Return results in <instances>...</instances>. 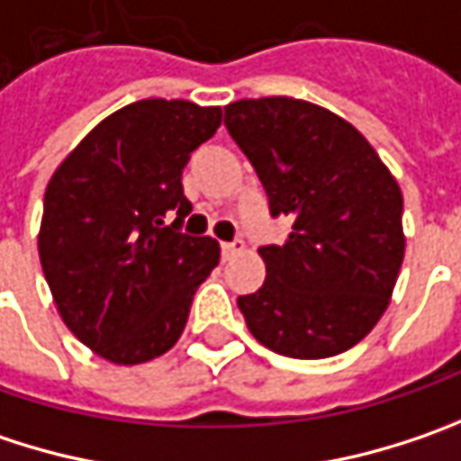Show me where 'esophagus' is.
Instances as JSON below:
<instances>
[{"label": "esophagus", "mask_w": 461, "mask_h": 461, "mask_svg": "<svg viewBox=\"0 0 461 461\" xmlns=\"http://www.w3.org/2000/svg\"><path fill=\"white\" fill-rule=\"evenodd\" d=\"M220 249H222V259H230V257H236L244 249V241H222Z\"/></svg>", "instance_id": "obj_1"}]
</instances>
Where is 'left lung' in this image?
Masks as SVG:
<instances>
[{
	"label": "left lung",
	"mask_w": 461,
	"mask_h": 461,
	"mask_svg": "<svg viewBox=\"0 0 461 461\" xmlns=\"http://www.w3.org/2000/svg\"><path fill=\"white\" fill-rule=\"evenodd\" d=\"M225 128L265 185L270 214L294 220L262 247L267 278L239 296L251 336L294 359L359 344L385 312L404 259L402 188L344 117L304 99L225 107Z\"/></svg>",
	"instance_id": "1"
}]
</instances>
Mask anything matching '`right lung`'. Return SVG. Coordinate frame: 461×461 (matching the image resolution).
I'll list each match as a JSON object with an SVG mask.
<instances>
[{"label": "right lung", "mask_w": 461, "mask_h": 461, "mask_svg": "<svg viewBox=\"0 0 461 461\" xmlns=\"http://www.w3.org/2000/svg\"><path fill=\"white\" fill-rule=\"evenodd\" d=\"M220 120V107L185 99L133 102L104 117L47 185L39 257L57 312L115 365L170 351L220 262L214 239L181 233L191 212L183 167Z\"/></svg>", "instance_id": "right-lung-1"}]
</instances>
